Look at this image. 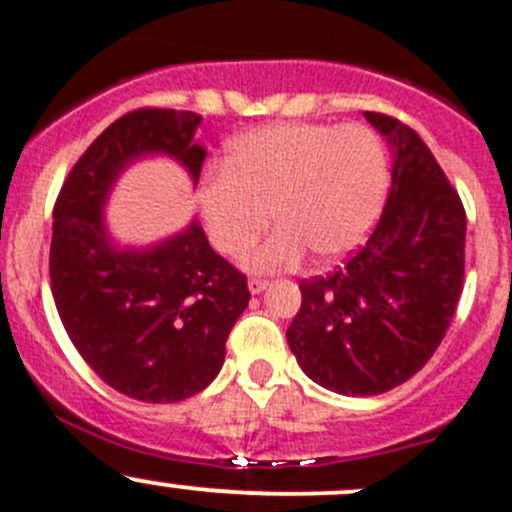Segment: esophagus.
Instances as JSON below:
<instances>
[{
  "mask_svg": "<svg viewBox=\"0 0 512 512\" xmlns=\"http://www.w3.org/2000/svg\"><path fill=\"white\" fill-rule=\"evenodd\" d=\"M267 287H270V282H267V279H257V277H252L250 282H247V289H250L252 294H260V292H265Z\"/></svg>",
  "mask_w": 512,
  "mask_h": 512,
  "instance_id": "obj_1",
  "label": "esophagus"
}]
</instances>
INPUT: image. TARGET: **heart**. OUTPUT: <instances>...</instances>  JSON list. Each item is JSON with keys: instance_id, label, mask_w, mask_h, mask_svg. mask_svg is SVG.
<instances>
[{"instance_id": "1", "label": "heart", "mask_w": 512, "mask_h": 512, "mask_svg": "<svg viewBox=\"0 0 512 512\" xmlns=\"http://www.w3.org/2000/svg\"><path fill=\"white\" fill-rule=\"evenodd\" d=\"M390 186L383 142L363 125L284 122L225 144L220 174L198 186L208 240L238 257L272 220L279 225L245 257L247 270L299 265L306 250L333 262L355 250L378 220Z\"/></svg>"}]
</instances>
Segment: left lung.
Returning a JSON list of instances; mask_svg holds the SVG:
<instances>
[{"mask_svg":"<svg viewBox=\"0 0 512 512\" xmlns=\"http://www.w3.org/2000/svg\"><path fill=\"white\" fill-rule=\"evenodd\" d=\"M392 149V186L365 247L328 277L301 279L287 328L314 383L370 397L410 380L444 338L464 289L466 213L412 127L365 112Z\"/></svg>","mask_w":512,"mask_h":512,"instance_id":"1","label":"left lung"}]
</instances>
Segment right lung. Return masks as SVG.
Returning <instances> with one entry per match:
<instances>
[{
	"mask_svg": "<svg viewBox=\"0 0 512 512\" xmlns=\"http://www.w3.org/2000/svg\"><path fill=\"white\" fill-rule=\"evenodd\" d=\"M201 115L134 110L112 122L73 166L53 208L51 292L85 363L139 402H181L208 387L245 311L247 279L208 245L201 223L147 247L110 238L105 206L127 166L169 157L201 176Z\"/></svg>",
	"mask_w": 512,
	"mask_h": 512,
	"instance_id": "obj_1",
	"label": "right lung"
}]
</instances>
